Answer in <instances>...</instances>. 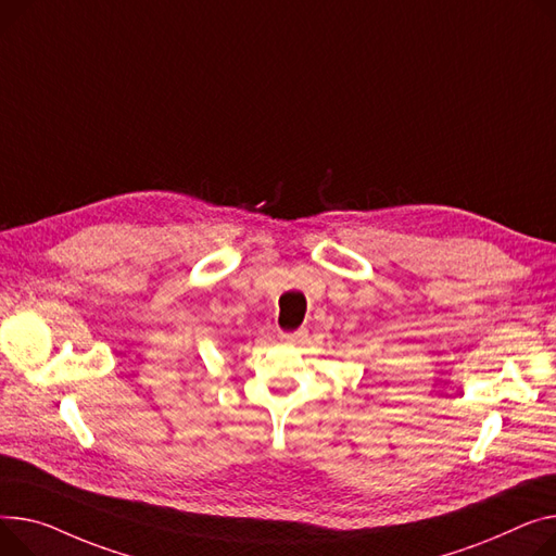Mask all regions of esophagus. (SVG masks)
<instances>
[{
    "instance_id": "1",
    "label": "esophagus",
    "mask_w": 556,
    "mask_h": 556,
    "mask_svg": "<svg viewBox=\"0 0 556 556\" xmlns=\"http://www.w3.org/2000/svg\"><path fill=\"white\" fill-rule=\"evenodd\" d=\"M279 340H281V342H288V344H298V342H304V340H306V328L292 330V332H281Z\"/></svg>"
}]
</instances>
